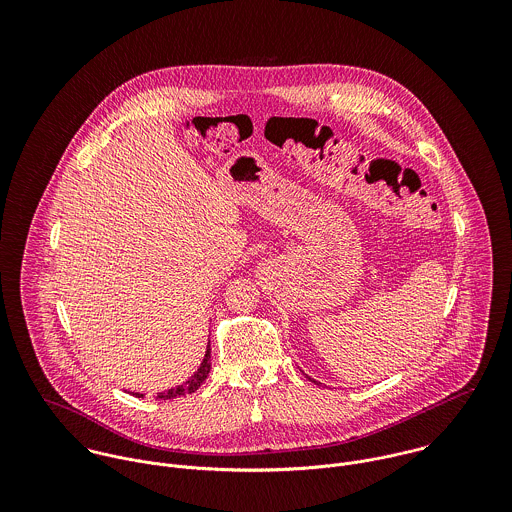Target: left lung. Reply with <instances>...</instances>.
<instances>
[{"mask_svg":"<svg viewBox=\"0 0 512 512\" xmlns=\"http://www.w3.org/2000/svg\"><path fill=\"white\" fill-rule=\"evenodd\" d=\"M313 382H315V380H313Z\"/></svg>","mask_w":512,"mask_h":512,"instance_id":"8db88e82","label":"left lung"}]
</instances>
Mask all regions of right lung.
<instances>
[{
	"instance_id": "add662e5",
	"label": "right lung",
	"mask_w": 512,
	"mask_h": 512,
	"mask_svg": "<svg viewBox=\"0 0 512 512\" xmlns=\"http://www.w3.org/2000/svg\"><path fill=\"white\" fill-rule=\"evenodd\" d=\"M209 372H211V343H209V347H207L205 359H203L201 366L197 368V372H195L187 382H183L181 386H175V388H169V390H165V392H159L157 398H159V400H171V398H179V396L191 394V392H195V390L207 380ZM134 396L144 398V394H138V392H136Z\"/></svg>"
}]
</instances>
